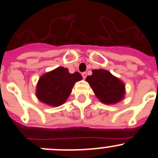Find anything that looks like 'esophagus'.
Returning <instances> with one entry per match:
<instances>
[{"mask_svg": "<svg viewBox=\"0 0 158 158\" xmlns=\"http://www.w3.org/2000/svg\"><path fill=\"white\" fill-rule=\"evenodd\" d=\"M82 77H83V79H85V78H86V73H85V72L82 73Z\"/></svg>", "mask_w": 158, "mask_h": 158, "instance_id": "obj_1", "label": "esophagus"}]
</instances>
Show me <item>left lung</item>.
<instances>
[{
    "instance_id": "8db88e82",
    "label": "left lung",
    "mask_w": 158,
    "mask_h": 158,
    "mask_svg": "<svg viewBox=\"0 0 158 158\" xmlns=\"http://www.w3.org/2000/svg\"><path fill=\"white\" fill-rule=\"evenodd\" d=\"M93 74L88 76L85 81L89 83L96 97L105 104H115L123 99L125 85L105 69H93Z\"/></svg>"
}]
</instances>
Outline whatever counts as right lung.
Instances as JSON below:
<instances>
[{
    "mask_svg": "<svg viewBox=\"0 0 158 158\" xmlns=\"http://www.w3.org/2000/svg\"><path fill=\"white\" fill-rule=\"evenodd\" d=\"M82 79L80 73L71 74L67 68L58 67L42 75L36 86V96L51 106H59L66 101L75 83Z\"/></svg>",
    "mask_w": 158,
    "mask_h": 158,
    "instance_id": "add662e5",
    "label": "right lung"
}]
</instances>
